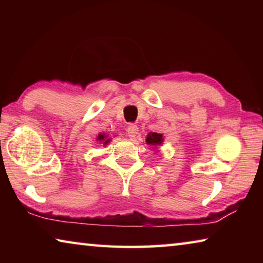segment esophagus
Segmentation results:
<instances>
[{"mask_svg":"<svg viewBox=\"0 0 263 263\" xmlns=\"http://www.w3.org/2000/svg\"><path fill=\"white\" fill-rule=\"evenodd\" d=\"M138 126L135 125V124H130V125L127 126L126 128V133H127V137L128 138H135L138 135Z\"/></svg>","mask_w":263,"mask_h":263,"instance_id":"34e87169","label":"esophagus"}]
</instances>
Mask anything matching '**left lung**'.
Returning <instances> with one entry per match:
<instances>
[{
  "instance_id": "left-lung-1",
  "label": "left lung",
  "mask_w": 263,
  "mask_h": 263,
  "mask_svg": "<svg viewBox=\"0 0 263 263\" xmlns=\"http://www.w3.org/2000/svg\"><path fill=\"white\" fill-rule=\"evenodd\" d=\"M164 140L162 133H157V132H149L147 137H146V144L149 146H153L155 147V152H158L159 146L162 145ZM154 151V149H153Z\"/></svg>"
}]
</instances>
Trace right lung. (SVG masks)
<instances>
[{
	"label": "right lung",
	"instance_id": "obj_1",
	"mask_svg": "<svg viewBox=\"0 0 263 263\" xmlns=\"http://www.w3.org/2000/svg\"><path fill=\"white\" fill-rule=\"evenodd\" d=\"M96 140L99 141V142H102V144L105 146V145H108L109 142L111 141V138L109 137V135H105V133H100V135L97 136Z\"/></svg>",
	"mask_w": 263,
	"mask_h": 263
}]
</instances>
